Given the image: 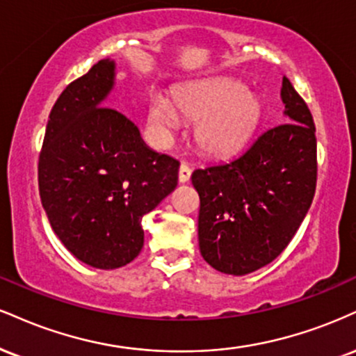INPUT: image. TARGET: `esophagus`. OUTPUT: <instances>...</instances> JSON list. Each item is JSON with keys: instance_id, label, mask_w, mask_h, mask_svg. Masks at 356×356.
Here are the masks:
<instances>
[{"instance_id": "obj_1", "label": "esophagus", "mask_w": 356, "mask_h": 356, "mask_svg": "<svg viewBox=\"0 0 356 356\" xmlns=\"http://www.w3.org/2000/svg\"><path fill=\"white\" fill-rule=\"evenodd\" d=\"M191 174H192V169L189 165L186 164V162H182L181 164V169H179V182H187L191 179Z\"/></svg>"}]
</instances>
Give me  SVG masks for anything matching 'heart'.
Segmentation results:
<instances>
[{"mask_svg":"<svg viewBox=\"0 0 356 356\" xmlns=\"http://www.w3.org/2000/svg\"><path fill=\"white\" fill-rule=\"evenodd\" d=\"M262 115L255 94L241 81L216 78L186 86L174 101L152 96L149 124L161 144L182 126V118L197 121L194 137L200 151L209 156H229L243 147L254 134Z\"/></svg>","mask_w":356,"mask_h":356,"instance_id":"1","label":"heart"}]
</instances>
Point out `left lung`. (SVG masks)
I'll list each match as a JSON object with an SVG mask.
<instances>
[{"instance_id": "left-lung-1", "label": "left lung", "mask_w": 356, "mask_h": 356, "mask_svg": "<svg viewBox=\"0 0 356 356\" xmlns=\"http://www.w3.org/2000/svg\"><path fill=\"white\" fill-rule=\"evenodd\" d=\"M282 101L289 122L264 131L232 161L192 172L200 199V254L229 275H245L275 260L314 200V118L286 78Z\"/></svg>"}]
</instances>
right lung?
<instances>
[{
  "label": "right lung",
  "mask_w": 356,
  "mask_h": 356,
  "mask_svg": "<svg viewBox=\"0 0 356 356\" xmlns=\"http://www.w3.org/2000/svg\"><path fill=\"white\" fill-rule=\"evenodd\" d=\"M114 61L102 59L54 102L38 162L42 207L81 262L113 270L144 245L143 217L177 186L179 161L149 149L121 111L104 104Z\"/></svg>",
  "instance_id": "1"
}]
</instances>
